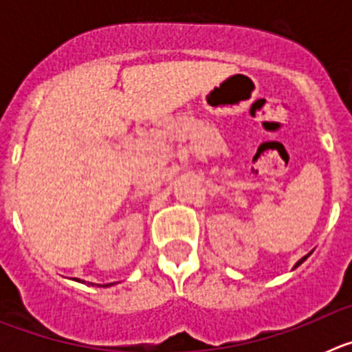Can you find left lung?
<instances>
[{"mask_svg": "<svg viewBox=\"0 0 352 352\" xmlns=\"http://www.w3.org/2000/svg\"><path fill=\"white\" fill-rule=\"evenodd\" d=\"M310 256V254H307V256H305V257H301V259L300 261H298V263L296 264H294V268H298V266H300V264L301 263H303V261H307V257H309Z\"/></svg>", "mask_w": 352, "mask_h": 352, "instance_id": "left-lung-1", "label": "left lung"}]
</instances>
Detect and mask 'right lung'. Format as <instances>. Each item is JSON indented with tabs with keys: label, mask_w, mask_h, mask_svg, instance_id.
Instances as JSON below:
<instances>
[{
	"label": "right lung",
	"mask_w": 352,
	"mask_h": 352,
	"mask_svg": "<svg viewBox=\"0 0 352 352\" xmlns=\"http://www.w3.org/2000/svg\"><path fill=\"white\" fill-rule=\"evenodd\" d=\"M74 280L80 282V280H79V278H74ZM89 285H95V284H91V282H89ZM109 285H111V284H105V285H100V287H109Z\"/></svg>",
	"instance_id": "obj_1"
}]
</instances>
